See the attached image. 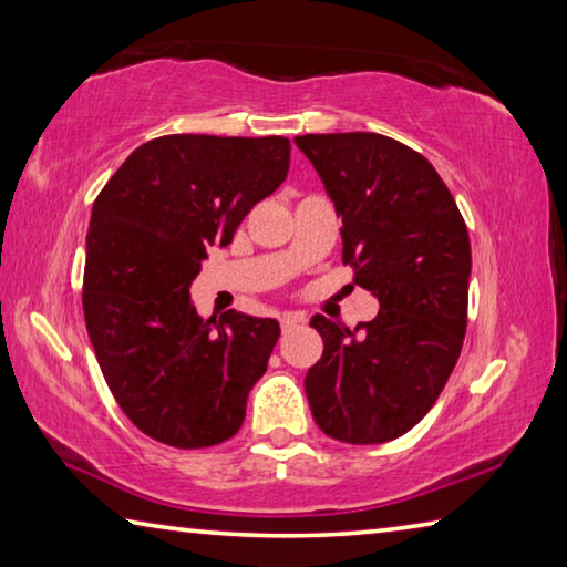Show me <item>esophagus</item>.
Masks as SVG:
<instances>
[{"instance_id": "1", "label": "esophagus", "mask_w": 567, "mask_h": 567, "mask_svg": "<svg viewBox=\"0 0 567 567\" xmlns=\"http://www.w3.org/2000/svg\"><path fill=\"white\" fill-rule=\"evenodd\" d=\"M302 322H305L302 315H297V312H287V315H282V320H280V328H282V332L287 334V332H292L295 328H300Z\"/></svg>"}]
</instances>
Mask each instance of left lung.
<instances>
[{
    "label": "left lung",
    "mask_w": 567,
    "mask_h": 567,
    "mask_svg": "<svg viewBox=\"0 0 567 567\" xmlns=\"http://www.w3.org/2000/svg\"><path fill=\"white\" fill-rule=\"evenodd\" d=\"M295 145L342 217V262L380 302L358 328L315 315L324 350L305 378L307 400L324 435L388 443L427 415L463 350L465 219L435 167L385 134H305Z\"/></svg>",
    "instance_id": "left-lung-1"
}]
</instances>
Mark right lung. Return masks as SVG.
Here are the masks:
<instances>
[{"label":"right lung","instance_id":"obj_1","mask_svg":"<svg viewBox=\"0 0 567 567\" xmlns=\"http://www.w3.org/2000/svg\"><path fill=\"white\" fill-rule=\"evenodd\" d=\"M287 169V137L167 134L134 150L94 199L84 322L117 405L157 443L209 447L243 427L280 324L237 310L199 318L189 285L207 247L233 243Z\"/></svg>","mask_w":567,"mask_h":567}]
</instances>
